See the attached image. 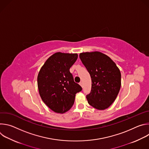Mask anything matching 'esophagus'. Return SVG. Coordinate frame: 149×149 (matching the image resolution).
Listing matches in <instances>:
<instances>
[{"label": "esophagus", "instance_id": "1", "mask_svg": "<svg viewBox=\"0 0 149 149\" xmlns=\"http://www.w3.org/2000/svg\"><path fill=\"white\" fill-rule=\"evenodd\" d=\"M79 85H80V86H81L82 87H83V84H82V82H79Z\"/></svg>", "mask_w": 149, "mask_h": 149}]
</instances>
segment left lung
Returning a JSON list of instances; mask_svg holds the SVG:
<instances>
[{"label": "left lung", "instance_id": "obj_1", "mask_svg": "<svg viewBox=\"0 0 149 149\" xmlns=\"http://www.w3.org/2000/svg\"><path fill=\"white\" fill-rule=\"evenodd\" d=\"M79 58L91 78V90L87 95L88 104L99 110L109 108L120 90V70L109 56L100 52H82Z\"/></svg>", "mask_w": 149, "mask_h": 149}]
</instances>
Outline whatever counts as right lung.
Returning <instances> with one entry per match:
<instances>
[{
  "label": "right lung",
  "mask_w": 149,
  "mask_h": 149,
  "mask_svg": "<svg viewBox=\"0 0 149 149\" xmlns=\"http://www.w3.org/2000/svg\"><path fill=\"white\" fill-rule=\"evenodd\" d=\"M78 58L77 54L56 52L44 63L38 75L39 95L48 107L57 113L68 111L75 94L82 90L70 71Z\"/></svg>",
  "instance_id": "obj_1"
}]
</instances>
